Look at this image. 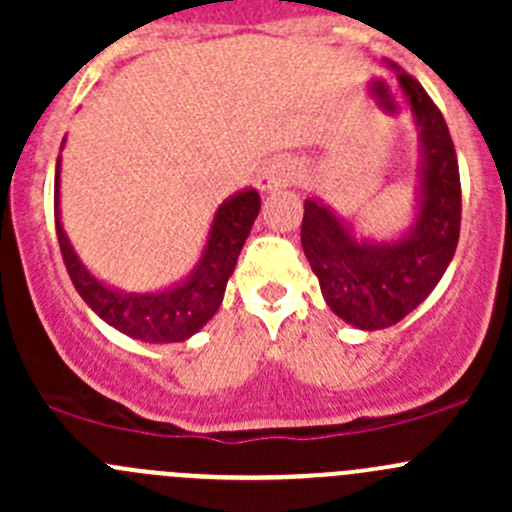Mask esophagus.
<instances>
[{
    "mask_svg": "<svg viewBox=\"0 0 512 512\" xmlns=\"http://www.w3.org/2000/svg\"><path fill=\"white\" fill-rule=\"evenodd\" d=\"M289 168L287 165H280V163H272V165H265L260 173V188L262 190H277L282 188V185L289 183Z\"/></svg>",
    "mask_w": 512,
    "mask_h": 512,
    "instance_id": "34e87169",
    "label": "esophagus"
}]
</instances>
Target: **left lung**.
Instances as JSON below:
<instances>
[{"mask_svg":"<svg viewBox=\"0 0 512 512\" xmlns=\"http://www.w3.org/2000/svg\"><path fill=\"white\" fill-rule=\"evenodd\" d=\"M399 84L421 128V208L414 230L391 245L356 242L332 210L304 200L302 250L329 309L354 327L401 322L433 292L461 235V175L443 113L414 76Z\"/></svg>","mask_w":512,"mask_h":512,"instance_id":"obj_1","label":"left lung"}]
</instances>
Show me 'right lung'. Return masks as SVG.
<instances>
[{"label": "right lung", "mask_w": 512, "mask_h": 512, "mask_svg": "<svg viewBox=\"0 0 512 512\" xmlns=\"http://www.w3.org/2000/svg\"><path fill=\"white\" fill-rule=\"evenodd\" d=\"M260 213V195L257 190H245L220 205L210 227L205 255L198 270L183 285L165 289L156 294H121L116 289L101 285L76 257L69 245L64 227L59 220V165L54 180V215L56 237H59L61 257L66 272L74 282L76 292L84 297L91 309L116 327L118 332L151 344L185 342L193 337L223 304V294L237 265L242 245H245L250 227Z\"/></svg>", "instance_id": "right-lung-1"}]
</instances>
